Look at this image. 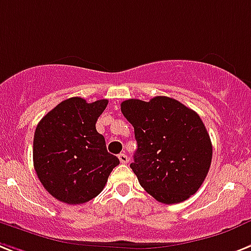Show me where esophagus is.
Here are the masks:
<instances>
[{
  "label": "esophagus",
  "instance_id": "1",
  "mask_svg": "<svg viewBox=\"0 0 251 251\" xmlns=\"http://www.w3.org/2000/svg\"><path fill=\"white\" fill-rule=\"evenodd\" d=\"M119 159H120V162H121V163H124V165L129 162V157H127L125 153H121V154L119 155Z\"/></svg>",
  "mask_w": 251,
  "mask_h": 251
}]
</instances>
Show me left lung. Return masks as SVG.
<instances>
[{
	"label": "left lung",
	"instance_id": "obj_1",
	"mask_svg": "<svg viewBox=\"0 0 251 251\" xmlns=\"http://www.w3.org/2000/svg\"><path fill=\"white\" fill-rule=\"evenodd\" d=\"M121 112L134 126L138 149L130 167L155 201L176 204L199 190L213 148L195 111L170 97L127 100Z\"/></svg>",
	"mask_w": 251,
	"mask_h": 251
}]
</instances>
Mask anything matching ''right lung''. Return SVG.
Here are the masks:
<instances>
[{
	"label": "right lung",
	"mask_w": 251,
	"mask_h": 251,
	"mask_svg": "<svg viewBox=\"0 0 251 251\" xmlns=\"http://www.w3.org/2000/svg\"><path fill=\"white\" fill-rule=\"evenodd\" d=\"M108 100L88 103L73 97L58 103L37 125L33 162L44 189L66 204H83L106 186L109 174L120 165L109 154L96 122Z\"/></svg>",
	"instance_id": "add662e5"
}]
</instances>
